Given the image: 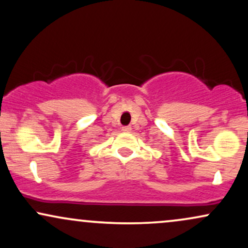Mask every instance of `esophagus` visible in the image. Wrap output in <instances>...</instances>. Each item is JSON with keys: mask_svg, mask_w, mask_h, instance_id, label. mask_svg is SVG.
<instances>
[{"mask_svg": "<svg viewBox=\"0 0 248 248\" xmlns=\"http://www.w3.org/2000/svg\"><path fill=\"white\" fill-rule=\"evenodd\" d=\"M122 131H124V133H130V131H131V127H130V126H124V127H122Z\"/></svg>", "mask_w": 248, "mask_h": 248, "instance_id": "34e87169", "label": "esophagus"}]
</instances>
